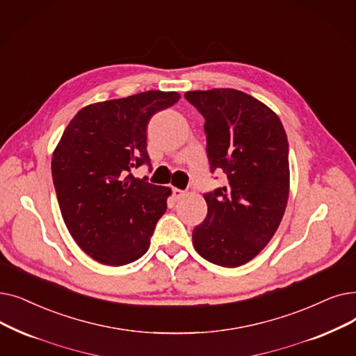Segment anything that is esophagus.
<instances>
[{
	"mask_svg": "<svg viewBox=\"0 0 356 356\" xmlns=\"http://www.w3.org/2000/svg\"><path fill=\"white\" fill-rule=\"evenodd\" d=\"M172 193H173L175 200H180L181 197H184V195H186L183 191H180V189H177V188H173V189H172Z\"/></svg>",
	"mask_w": 356,
	"mask_h": 356,
	"instance_id": "esophagus-1",
	"label": "esophagus"
}]
</instances>
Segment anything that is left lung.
<instances>
[{"instance_id":"left-lung-1","label":"left lung","mask_w":356,"mask_h":356,"mask_svg":"<svg viewBox=\"0 0 356 356\" xmlns=\"http://www.w3.org/2000/svg\"><path fill=\"white\" fill-rule=\"evenodd\" d=\"M205 118L211 172L227 183L204 195L208 213L193 228L195 250L213 265L237 268L257 256L281 224L289 195L288 140L266 104L234 88L188 91Z\"/></svg>"}]
</instances>
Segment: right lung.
Instances as JSON below:
<instances>
[{"instance_id": "obj_1", "label": "right lung", "mask_w": 356, "mask_h": 356, "mask_svg": "<svg viewBox=\"0 0 356 356\" xmlns=\"http://www.w3.org/2000/svg\"><path fill=\"white\" fill-rule=\"evenodd\" d=\"M180 99L149 90L83 107L68 123L52 156V179L70 234L103 265L132 264L167 209L172 189L136 179L149 164L148 122Z\"/></svg>"}]
</instances>
